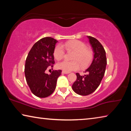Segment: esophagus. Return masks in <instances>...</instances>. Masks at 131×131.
Instances as JSON below:
<instances>
[{"label":"esophagus","mask_w":131,"mask_h":131,"mask_svg":"<svg viewBox=\"0 0 131 131\" xmlns=\"http://www.w3.org/2000/svg\"><path fill=\"white\" fill-rule=\"evenodd\" d=\"M62 73H63V74H68V73H69V72H65V71H62Z\"/></svg>","instance_id":"34e87169"}]
</instances>
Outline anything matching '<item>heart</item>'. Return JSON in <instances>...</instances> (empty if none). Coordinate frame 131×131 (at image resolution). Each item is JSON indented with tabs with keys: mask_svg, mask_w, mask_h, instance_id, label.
Masks as SVG:
<instances>
[{
	"mask_svg": "<svg viewBox=\"0 0 131 131\" xmlns=\"http://www.w3.org/2000/svg\"><path fill=\"white\" fill-rule=\"evenodd\" d=\"M64 47L68 51H73L74 52L72 59L74 61H69L64 60L57 64V68L65 72L78 70L80 68V64L83 67L87 66L93 58V52L89 48L86 47L85 44L78 40H74L65 42L63 44H58L54 50V58L57 60H60L65 57V52Z\"/></svg>",
	"mask_w": 131,
	"mask_h": 131,
	"instance_id": "obj_1",
	"label": "heart"
}]
</instances>
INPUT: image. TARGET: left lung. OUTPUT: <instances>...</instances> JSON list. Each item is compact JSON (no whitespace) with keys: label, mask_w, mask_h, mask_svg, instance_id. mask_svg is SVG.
Here are the masks:
<instances>
[{"label":"left lung","mask_w":131,"mask_h":131,"mask_svg":"<svg viewBox=\"0 0 131 131\" xmlns=\"http://www.w3.org/2000/svg\"><path fill=\"white\" fill-rule=\"evenodd\" d=\"M94 52V59L85 73L81 76L77 73V79L72 85V89L76 94L85 96L94 92L100 85L105 74L107 64L106 52L103 46L96 39L87 36Z\"/></svg>","instance_id":"1"}]
</instances>
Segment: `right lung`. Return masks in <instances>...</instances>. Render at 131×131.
<instances>
[{"label": "right lung", "instance_id": "obj_1", "mask_svg": "<svg viewBox=\"0 0 131 131\" xmlns=\"http://www.w3.org/2000/svg\"><path fill=\"white\" fill-rule=\"evenodd\" d=\"M57 42L52 37H43L35 43L26 57V83L31 92L39 97H46L54 92L57 79L61 74V70H52L50 75L45 73L48 68H53L55 63L53 52Z\"/></svg>", "mask_w": 131, "mask_h": 131}]
</instances>
